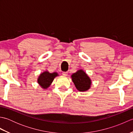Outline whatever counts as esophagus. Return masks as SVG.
I'll return each instance as SVG.
<instances>
[{
	"instance_id": "1",
	"label": "esophagus",
	"mask_w": 133,
	"mask_h": 133,
	"mask_svg": "<svg viewBox=\"0 0 133 133\" xmlns=\"http://www.w3.org/2000/svg\"><path fill=\"white\" fill-rule=\"evenodd\" d=\"M62 74H63V75H64V76H67V75H68V72H62Z\"/></svg>"
}]
</instances>
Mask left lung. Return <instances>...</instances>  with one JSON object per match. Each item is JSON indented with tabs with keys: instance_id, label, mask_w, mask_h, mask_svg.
<instances>
[{
	"instance_id": "obj_1",
	"label": "left lung",
	"mask_w": 133,
	"mask_h": 133,
	"mask_svg": "<svg viewBox=\"0 0 133 133\" xmlns=\"http://www.w3.org/2000/svg\"><path fill=\"white\" fill-rule=\"evenodd\" d=\"M72 81L76 88L79 91H86L88 90L91 84V81L83 70H79L72 74Z\"/></svg>"
}]
</instances>
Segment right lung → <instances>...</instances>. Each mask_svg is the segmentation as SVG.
I'll return each instance as SVG.
<instances>
[{"label":"right lung","instance_id":"obj_1","mask_svg":"<svg viewBox=\"0 0 133 133\" xmlns=\"http://www.w3.org/2000/svg\"><path fill=\"white\" fill-rule=\"evenodd\" d=\"M58 74L56 72L50 73L48 71H45L40 74L38 78V83L43 89H47L51 84L54 78L58 76Z\"/></svg>","mask_w":133,"mask_h":133}]
</instances>
